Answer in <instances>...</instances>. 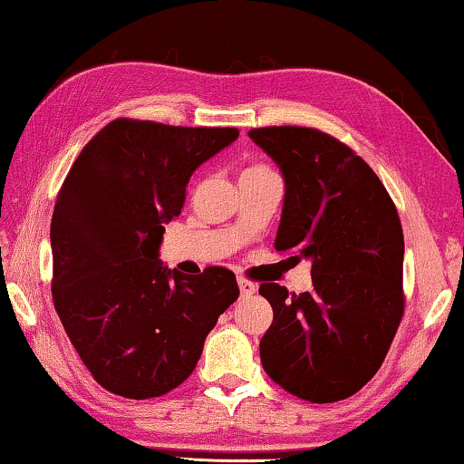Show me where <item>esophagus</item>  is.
<instances>
[{"instance_id":"1","label":"esophagus","mask_w":464,"mask_h":464,"mask_svg":"<svg viewBox=\"0 0 464 464\" xmlns=\"http://www.w3.org/2000/svg\"><path fill=\"white\" fill-rule=\"evenodd\" d=\"M238 288H240V295H243V297H251V295L257 291V286H255L253 282L246 278H238Z\"/></svg>"}]
</instances>
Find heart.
<instances>
[{"mask_svg":"<svg viewBox=\"0 0 464 464\" xmlns=\"http://www.w3.org/2000/svg\"><path fill=\"white\" fill-rule=\"evenodd\" d=\"M266 171H272L267 165H261V163H253L248 165L246 169L243 171V178H251V176H259V173H266Z\"/></svg>","mask_w":464,"mask_h":464,"instance_id":"obj_1","label":"heart"}]
</instances>
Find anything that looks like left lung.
I'll return each instance as SVG.
<instances>
[{
  "mask_svg": "<svg viewBox=\"0 0 464 464\" xmlns=\"http://www.w3.org/2000/svg\"><path fill=\"white\" fill-rule=\"evenodd\" d=\"M248 136L280 165L286 192L278 253L312 261L314 288L264 282L274 320L259 343L264 371L314 404L345 400L371 381L404 315V232L368 163L314 127H255Z\"/></svg>",
  "mask_w": 464,
  "mask_h": 464,
  "instance_id": "1",
  "label": "left lung"
}]
</instances>
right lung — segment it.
I'll return each instance as SVG.
<instances>
[{
    "label": "right lung",
    "instance_id": "obj_1",
    "mask_svg": "<svg viewBox=\"0 0 464 464\" xmlns=\"http://www.w3.org/2000/svg\"><path fill=\"white\" fill-rule=\"evenodd\" d=\"M237 127H179L121 117L72 163L52 216V299L92 377L127 400L190 377L207 334L238 299L234 272L197 276L159 261L165 221L182 213L192 171Z\"/></svg>",
    "mask_w": 464,
    "mask_h": 464
}]
</instances>
